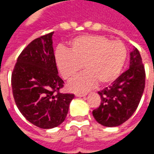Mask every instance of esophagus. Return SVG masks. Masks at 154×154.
<instances>
[{
  "label": "esophagus",
  "instance_id": "esophagus-1",
  "mask_svg": "<svg viewBox=\"0 0 154 154\" xmlns=\"http://www.w3.org/2000/svg\"><path fill=\"white\" fill-rule=\"evenodd\" d=\"M76 97H83L86 96V94H82V93H76Z\"/></svg>",
  "mask_w": 154,
  "mask_h": 154
}]
</instances>
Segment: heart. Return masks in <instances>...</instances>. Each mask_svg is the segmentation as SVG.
<instances>
[{
    "label": "heart",
    "mask_w": 154,
    "mask_h": 154,
    "mask_svg": "<svg viewBox=\"0 0 154 154\" xmlns=\"http://www.w3.org/2000/svg\"><path fill=\"white\" fill-rule=\"evenodd\" d=\"M126 58L127 48L122 41L97 35L78 36L70 42V50L59 47L55 53L58 70L65 79L73 78L83 66L87 69L68 84V89L75 92H85L97 82L106 85L116 80Z\"/></svg>",
    "instance_id": "obj_1"
}]
</instances>
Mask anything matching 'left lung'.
<instances>
[{
	"label": "left lung",
	"mask_w": 154,
	"mask_h": 154,
	"mask_svg": "<svg viewBox=\"0 0 154 154\" xmlns=\"http://www.w3.org/2000/svg\"><path fill=\"white\" fill-rule=\"evenodd\" d=\"M145 87V69L139 50L130 53L129 68L110 87L98 91L101 101L92 111L97 122L106 127L122 125L132 116L139 106Z\"/></svg>",
	"instance_id": "left-lung-1"
}]
</instances>
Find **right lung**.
<instances>
[{
    "instance_id": "obj_1",
    "label": "right lung",
    "mask_w": 154,
    "mask_h": 154,
    "mask_svg": "<svg viewBox=\"0 0 154 154\" xmlns=\"http://www.w3.org/2000/svg\"><path fill=\"white\" fill-rule=\"evenodd\" d=\"M54 32L32 41L19 55L11 74L13 97L28 121L52 129L68 112L73 94L61 93L64 82L58 76L53 48Z\"/></svg>"
}]
</instances>
